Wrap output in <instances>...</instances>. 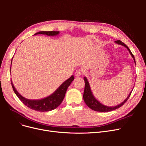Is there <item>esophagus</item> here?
Here are the masks:
<instances>
[{
    "instance_id": "esophagus-1",
    "label": "esophagus",
    "mask_w": 146,
    "mask_h": 146,
    "mask_svg": "<svg viewBox=\"0 0 146 146\" xmlns=\"http://www.w3.org/2000/svg\"><path fill=\"white\" fill-rule=\"evenodd\" d=\"M83 71L82 69H78L77 70H76V74H75V75H76V77H78V76H80L81 75H83Z\"/></svg>"
}]
</instances>
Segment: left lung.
<instances>
[{"mask_svg":"<svg viewBox=\"0 0 146 146\" xmlns=\"http://www.w3.org/2000/svg\"><path fill=\"white\" fill-rule=\"evenodd\" d=\"M116 43L118 44L119 45H122L123 46H124L125 47H126L129 52H130V55H131L132 58H133L135 63L136 64V62H135V59L134 55L132 54L131 52L130 51V48L128 47L124 43L122 42L120 40H117L115 41ZM84 80H85V90H84V93H83V100L85 101V104L87 105L88 107H89L91 109H92V110H94V111H99V112H108L110 111H113V110H114L116 109H117L119 108H120L121 106H122L123 104H124L127 100L129 99V97L131 95V91L130 92V94L128 96L127 98L124 100V101L122 102L121 104H120L118 105L114 106V107H108V106H106L103 105L102 104H101L100 102H99L98 100H97L94 96L92 94V92L91 90V88H90V83L88 82L86 77H84Z\"/></svg>","mask_w":146,"mask_h":146,"instance_id":"obj_1","label":"left lung"}]
</instances>
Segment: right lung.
I'll use <instances>...</instances> for the list:
<instances>
[{
	"mask_svg": "<svg viewBox=\"0 0 146 146\" xmlns=\"http://www.w3.org/2000/svg\"><path fill=\"white\" fill-rule=\"evenodd\" d=\"M59 33L60 32H57V31H50V32L41 31V32H39L36 33H35V35H36L38 34H41L46 35L47 36H54L58 35ZM74 76H72L69 78H68V80H66L65 82H64L61 84V85L58 88V89H57L54 93L50 96H48L46 98L39 100H30L24 98L23 96H22L19 92L17 91L14 85H13L11 80V83L15 93L25 106H27L29 108L33 110H35V111L44 112L49 111H51V110H54L58 107L61 104V103L62 102V101L64 99L66 94V92L68 90V88L69 86L70 83H71L74 80Z\"/></svg>",
	"mask_w": 146,
	"mask_h": 146,
	"instance_id": "add662e5",
	"label": "right lung"
}]
</instances>
